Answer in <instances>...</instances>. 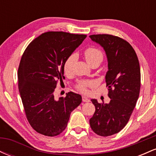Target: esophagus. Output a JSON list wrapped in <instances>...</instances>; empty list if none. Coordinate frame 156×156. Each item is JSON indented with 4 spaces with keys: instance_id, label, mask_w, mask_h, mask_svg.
I'll return each mask as SVG.
<instances>
[{
    "instance_id": "1",
    "label": "esophagus",
    "mask_w": 156,
    "mask_h": 156,
    "mask_svg": "<svg viewBox=\"0 0 156 156\" xmlns=\"http://www.w3.org/2000/svg\"><path fill=\"white\" fill-rule=\"evenodd\" d=\"M82 101H83V102H89L90 101V100H89L88 98H87V97L83 96L82 97Z\"/></svg>"
}]
</instances>
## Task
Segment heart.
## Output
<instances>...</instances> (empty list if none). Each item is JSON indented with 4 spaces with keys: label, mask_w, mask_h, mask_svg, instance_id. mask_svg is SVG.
I'll return each instance as SVG.
<instances>
[{
    "label": "heart",
    "mask_w": 156,
    "mask_h": 156,
    "mask_svg": "<svg viewBox=\"0 0 156 156\" xmlns=\"http://www.w3.org/2000/svg\"><path fill=\"white\" fill-rule=\"evenodd\" d=\"M84 58L89 65L92 67L93 65L98 64L100 65L103 59V53L98 48L94 47H89L84 51L83 53ZM76 60V55L73 54L67 57V58L64 62V69L66 73H69L72 70L73 66ZM94 82L90 80H80L77 84V88L79 89L80 92H87V88L89 87L94 86Z\"/></svg>",
    "instance_id": "obj_1"
}]
</instances>
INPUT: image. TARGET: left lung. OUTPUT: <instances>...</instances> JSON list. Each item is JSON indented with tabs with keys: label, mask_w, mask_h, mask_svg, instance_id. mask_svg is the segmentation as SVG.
<instances>
[{
	"label": "left lung",
	"mask_w": 156,
	"mask_h": 156,
	"mask_svg": "<svg viewBox=\"0 0 156 156\" xmlns=\"http://www.w3.org/2000/svg\"><path fill=\"white\" fill-rule=\"evenodd\" d=\"M104 49L108 60L105 75L109 103L92 99L95 112L89 119L93 131L101 136L119 133L126 125L139 96L141 73L138 57L132 46L120 37L109 34L89 36Z\"/></svg>",
	"instance_id": "obj_1"
}]
</instances>
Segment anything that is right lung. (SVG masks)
Returning a JSON list of instances; mask_svg holds the SVG:
<instances>
[{
  "label": "right lung",
  "instance_id": "obj_1",
  "mask_svg": "<svg viewBox=\"0 0 156 156\" xmlns=\"http://www.w3.org/2000/svg\"><path fill=\"white\" fill-rule=\"evenodd\" d=\"M87 35L63 31L42 34L28 44L18 68L19 92L28 122L37 133L55 136L63 132L71 112L81 103L73 92L55 101L57 81L64 79V64Z\"/></svg>",
  "mask_w": 156,
  "mask_h": 156
}]
</instances>
